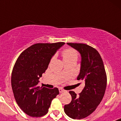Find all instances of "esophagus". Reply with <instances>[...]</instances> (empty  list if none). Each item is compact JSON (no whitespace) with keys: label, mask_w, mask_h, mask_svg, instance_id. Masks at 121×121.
<instances>
[{"label":"esophagus","mask_w":121,"mask_h":121,"mask_svg":"<svg viewBox=\"0 0 121 121\" xmlns=\"http://www.w3.org/2000/svg\"><path fill=\"white\" fill-rule=\"evenodd\" d=\"M59 91L60 93H63V92H65V90L63 89H62V88H59Z\"/></svg>","instance_id":"1"}]
</instances>
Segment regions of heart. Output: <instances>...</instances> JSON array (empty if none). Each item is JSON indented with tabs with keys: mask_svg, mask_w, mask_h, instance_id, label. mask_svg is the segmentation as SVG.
Masks as SVG:
<instances>
[{
	"mask_svg": "<svg viewBox=\"0 0 121 121\" xmlns=\"http://www.w3.org/2000/svg\"><path fill=\"white\" fill-rule=\"evenodd\" d=\"M62 57L64 62L71 61L73 60H77L78 57V53L76 50L73 48L65 49L62 51Z\"/></svg>",
	"mask_w": 121,
	"mask_h": 121,
	"instance_id": "obj_1",
	"label": "heart"
}]
</instances>
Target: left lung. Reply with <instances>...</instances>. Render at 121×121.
<instances>
[{"instance_id": "8db88e82", "label": "left lung", "mask_w": 121, "mask_h": 121, "mask_svg": "<svg viewBox=\"0 0 121 121\" xmlns=\"http://www.w3.org/2000/svg\"><path fill=\"white\" fill-rule=\"evenodd\" d=\"M81 56V69L77 79L85 83L79 95L70 91L71 101L64 112L72 119H81L91 115L101 102L107 86V75L100 55L96 49L84 43H67Z\"/></svg>"}]
</instances>
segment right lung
Instances as JSON below:
<instances>
[{
    "label": "right lung",
    "instance_id": "add662e5",
    "mask_svg": "<svg viewBox=\"0 0 121 121\" xmlns=\"http://www.w3.org/2000/svg\"><path fill=\"white\" fill-rule=\"evenodd\" d=\"M64 42L36 43L20 54L13 67L11 86L17 104L24 113L41 117L48 112L51 101L59 94L53 89L37 86L51 59Z\"/></svg>",
    "mask_w": 121,
    "mask_h": 121
}]
</instances>
